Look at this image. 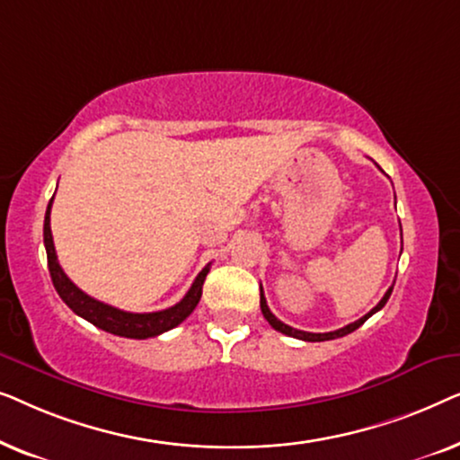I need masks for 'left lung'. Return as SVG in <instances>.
Listing matches in <instances>:
<instances>
[{"label":"left lung","mask_w":460,"mask_h":460,"mask_svg":"<svg viewBox=\"0 0 460 460\" xmlns=\"http://www.w3.org/2000/svg\"><path fill=\"white\" fill-rule=\"evenodd\" d=\"M392 291H394V287H389L387 288V293L383 295V299L379 301V304H376L373 310H370L368 314H364V316L360 318V320H356V323H351V324H348V326H343V329H339V331H331V332H307V331H299V329H293V326H288V324H285V323H280L279 318L274 316L272 312H270V307H268V304H266V297H263V288H260V305H261V314H263V318L268 320L270 323V326H272V329H276L279 332H282V335H288V337H295V339H301V341H331V339H339V337H345V335H349V332H354L356 329H360V326L367 323V320L373 316L375 312H379L383 305L387 304V299H389V295H392Z\"/></svg>","instance_id":"obj_1"}]
</instances>
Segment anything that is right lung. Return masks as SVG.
Masks as SVG:
<instances>
[{"label":"right lung","instance_id":"right-lung-1","mask_svg":"<svg viewBox=\"0 0 460 460\" xmlns=\"http://www.w3.org/2000/svg\"><path fill=\"white\" fill-rule=\"evenodd\" d=\"M54 200V197H52ZM52 200H49L48 211H46V222H43V244H46L48 253V268L49 276H52L54 288L58 291L60 299L71 307V310L77 314V316L85 318L87 323H92L98 329L106 332H112V335L128 337V339H148L156 337L161 332L172 331L173 326L190 316L194 307L200 301V295H203V282L205 276L209 274L211 263L200 270L197 280L192 282L190 291L184 295V299L180 304H175L167 310L161 312H150V314H134V312H123L119 307H112L109 304H102V301L90 297V295L81 291L77 285H73L71 279L62 272L58 257H56L54 249V238H52V228H49V211H52Z\"/></svg>","mask_w":460,"mask_h":460}]
</instances>
